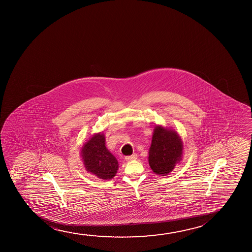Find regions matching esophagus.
<instances>
[{
	"label": "esophagus",
	"instance_id": "1",
	"mask_svg": "<svg viewBox=\"0 0 252 252\" xmlns=\"http://www.w3.org/2000/svg\"><path fill=\"white\" fill-rule=\"evenodd\" d=\"M137 158H138V155H137V154H133V155L126 157V161H131V160L137 159Z\"/></svg>",
	"mask_w": 252,
	"mask_h": 252
}]
</instances>
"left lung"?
Here are the masks:
<instances>
[{"label":"left lung","instance_id":"1","mask_svg":"<svg viewBox=\"0 0 252 252\" xmlns=\"http://www.w3.org/2000/svg\"><path fill=\"white\" fill-rule=\"evenodd\" d=\"M183 142L176 132L157 126L149 151V164L153 172L165 176L171 172L182 159Z\"/></svg>","mask_w":252,"mask_h":252}]
</instances>
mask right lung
Here are the masks:
<instances>
[{
  "mask_svg": "<svg viewBox=\"0 0 252 252\" xmlns=\"http://www.w3.org/2000/svg\"><path fill=\"white\" fill-rule=\"evenodd\" d=\"M82 157L87 170L100 179H112L117 173L118 161L106 148L102 133L94 135L83 145Z\"/></svg>",
  "mask_w": 252,
  "mask_h": 252,
  "instance_id": "1",
  "label": "right lung"
}]
</instances>
